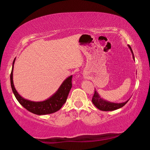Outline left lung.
Masks as SVG:
<instances>
[{
    "label": "left lung",
    "mask_w": 150,
    "mask_h": 150,
    "mask_svg": "<svg viewBox=\"0 0 150 150\" xmlns=\"http://www.w3.org/2000/svg\"><path fill=\"white\" fill-rule=\"evenodd\" d=\"M128 47L130 48L132 54V56L134 59V53L132 52V50L130 45H128ZM128 100H129L122 103H115L108 102V101H106L101 98L99 95L98 94V93L96 92V90L95 91V93H94V95L92 98V102L94 104V105H95L96 108L99 109V110L103 111H112L122 108L128 103Z\"/></svg>",
    "instance_id": "1"
}]
</instances>
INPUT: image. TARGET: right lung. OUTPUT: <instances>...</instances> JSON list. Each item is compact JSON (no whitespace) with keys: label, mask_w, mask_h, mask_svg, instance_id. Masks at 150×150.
I'll list each match as a JSON object with an SVG mask.
<instances>
[{"label":"right lung","mask_w":150,"mask_h":150,"mask_svg":"<svg viewBox=\"0 0 150 150\" xmlns=\"http://www.w3.org/2000/svg\"><path fill=\"white\" fill-rule=\"evenodd\" d=\"M16 59V58H15ZM15 59L12 63V69L11 74V84L12 90L15 97L22 106L30 111L38 115H48L55 112L62 107L67 100L68 95L72 87V75L69 76L63 81V83L58 88L56 93L54 94L48 99L41 101V102H34L27 99H25L20 96L14 87L13 83V68Z\"/></svg>","instance_id":"right-lung-1"}]
</instances>
